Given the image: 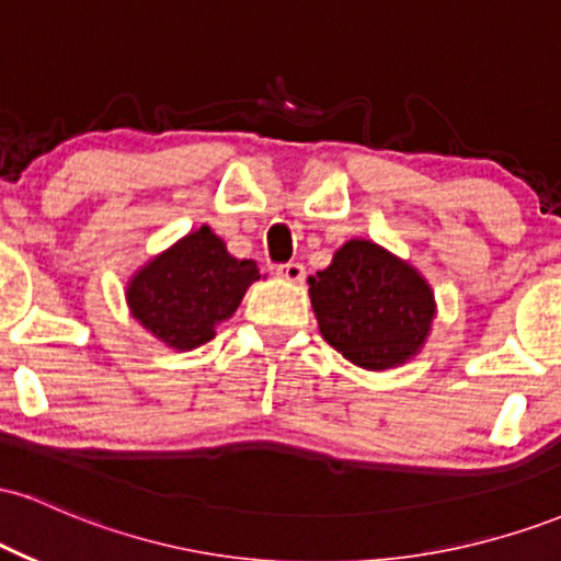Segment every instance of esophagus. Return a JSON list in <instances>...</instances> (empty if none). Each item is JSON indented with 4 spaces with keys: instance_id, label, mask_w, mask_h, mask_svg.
Segmentation results:
<instances>
[{
    "instance_id": "1",
    "label": "esophagus",
    "mask_w": 561,
    "mask_h": 561,
    "mask_svg": "<svg viewBox=\"0 0 561 561\" xmlns=\"http://www.w3.org/2000/svg\"><path fill=\"white\" fill-rule=\"evenodd\" d=\"M276 276H282L285 282H293V285H298V282H302V276H306V268H302V263H279L276 266Z\"/></svg>"
}]
</instances>
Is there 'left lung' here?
<instances>
[{
	"label": "left lung",
	"mask_w": 561,
	"mask_h": 561,
	"mask_svg": "<svg viewBox=\"0 0 561 561\" xmlns=\"http://www.w3.org/2000/svg\"><path fill=\"white\" fill-rule=\"evenodd\" d=\"M321 337L351 364L385 371L416 356L433 332L437 302L420 268L371 240H347L308 276Z\"/></svg>",
	"instance_id": "8db88e82"
}]
</instances>
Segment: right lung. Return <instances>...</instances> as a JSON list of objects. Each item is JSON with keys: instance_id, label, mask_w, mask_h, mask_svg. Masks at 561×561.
I'll return each mask as SVG.
<instances>
[{"instance_id": "1", "label": "right lung", "mask_w": 561, "mask_h": 561, "mask_svg": "<svg viewBox=\"0 0 561 561\" xmlns=\"http://www.w3.org/2000/svg\"><path fill=\"white\" fill-rule=\"evenodd\" d=\"M255 279V261L234 259L214 229L199 227L131 274L128 313L171 351H192L234 317Z\"/></svg>"}]
</instances>
